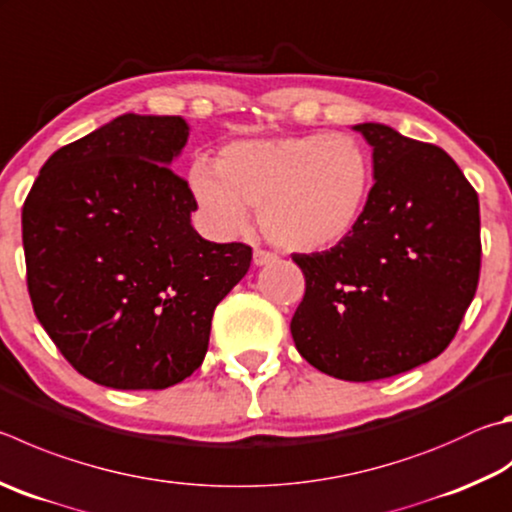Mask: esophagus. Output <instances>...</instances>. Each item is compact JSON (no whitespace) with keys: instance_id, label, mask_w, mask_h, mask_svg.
<instances>
[{"instance_id":"obj_1","label":"esophagus","mask_w":512,"mask_h":512,"mask_svg":"<svg viewBox=\"0 0 512 512\" xmlns=\"http://www.w3.org/2000/svg\"><path fill=\"white\" fill-rule=\"evenodd\" d=\"M253 262H255V266H266V264H273V262H277V255H275V253H268V250L257 248L255 253H253Z\"/></svg>"}]
</instances>
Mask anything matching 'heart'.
<instances>
[{"instance_id":"b5f03b06","label":"heart","mask_w":512,"mask_h":512,"mask_svg":"<svg viewBox=\"0 0 512 512\" xmlns=\"http://www.w3.org/2000/svg\"><path fill=\"white\" fill-rule=\"evenodd\" d=\"M374 163L367 147L349 134H304L237 141L217 165L199 161L190 190L208 224L239 235L250 208L273 244L315 253L345 241L365 217Z\"/></svg>"}]
</instances>
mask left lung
Wrapping results in <instances>:
<instances>
[{"label":"left lung","mask_w":512,"mask_h":512,"mask_svg":"<svg viewBox=\"0 0 512 512\" xmlns=\"http://www.w3.org/2000/svg\"><path fill=\"white\" fill-rule=\"evenodd\" d=\"M365 217L324 253L293 255L306 291L291 320L297 351L333 378L410 371L450 345L479 282V199L441 147L380 123Z\"/></svg>","instance_id":"obj_1"}]
</instances>
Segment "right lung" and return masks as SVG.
I'll return each instance as SVG.
<instances>
[{
	"label": "right lung",
	"instance_id": "right-lung-1",
	"mask_svg": "<svg viewBox=\"0 0 512 512\" xmlns=\"http://www.w3.org/2000/svg\"><path fill=\"white\" fill-rule=\"evenodd\" d=\"M181 116L123 114L60 147L22 210L37 320L82 376L111 389H165L206 358L212 313L253 250L192 228L197 201L170 165Z\"/></svg>",
	"mask_w": 512,
	"mask_h": 512
}]
</instances>
